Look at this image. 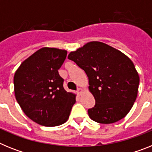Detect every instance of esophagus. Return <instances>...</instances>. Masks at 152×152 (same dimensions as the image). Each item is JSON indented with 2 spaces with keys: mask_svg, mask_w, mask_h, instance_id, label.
<instances>
[{
  "mask_svg": "<svg viewBox=\"0 0 152 152\" xmlns=\"http://www.w3.org/2000/svg\"><path fill=\"white\" fill-rule=\"evenodd\" d=\"M82 91H83V90L81 89V88H78V89H77V94L78 95H80V94L82 93Z\"/></svg>",
  "mask_w": 152,
  "mask_h": 152,
  "instance_id": "34e87169",
  "label": "esophagus"
}]
</instances>
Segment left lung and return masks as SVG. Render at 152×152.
Instances as JSON below:
<instances>
[{
    "label": "left lung",
    "instance_id": "left-lung-1",
    "mask_svg": "<svg viewBox=\"0 0 152 152\" xmlns=\"http://www.w3.org/2000/svg\"><path fill=\"white\" fill-rule=\"evenodd\" d=\"M68 58L88 75L95 99L94 107L88 111L92 120L110 124L128 114L136 100L139 76L126 55L100 42H91L71 52Z\"/></svg>",
    "mask_w": 152,
    "mask_h": 152
}]
</instances>
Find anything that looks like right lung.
I'll use <instances>...</instances> for the list:
<instances>
[{"mask_svg": "<svg viewBox=\"0 0 152 152\" xmlns=\"http://www.w3.org/2000/svg\"><path fill=\"white\" fill-rule=\"evenodd\" d=\"M67 51L44 47L23 61L13 77L17 101L26 116L45 126H57L68 120L75 95L63 88L58 74Z\"/></svg>", "mask_w": 152, "mask_h": 152, "instance_id": "right-lung-1", "label": "right lung"}]
</instances>
